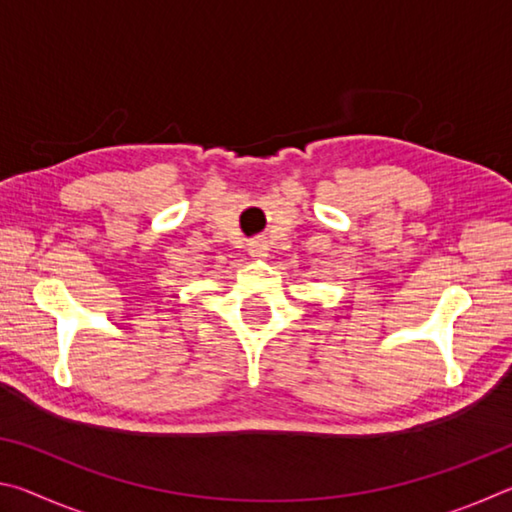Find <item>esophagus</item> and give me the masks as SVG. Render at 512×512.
<instances>
[{
	"mask_svg": "<svg viewBox=\"0 0 512 512\" xmlns=\"http://www.w3.org/2000/svg\"><path fill=\"white\" fill-rule=\"evenodd\" d=\"M248 255L253 259H266L268 257V244L264 239H253L248 244Z\"/></svg>",
	"mask_w": 512,
	"mask_h": 512,
	"instance_id": "34e87169",
	"label": "esophagus"
}]
</instances>
